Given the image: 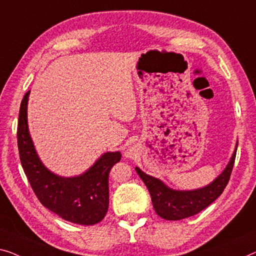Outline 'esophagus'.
Here are the masks:
<instances>
[{
  "instance_id": "obj_1",
  "label": "esophagus",
  "mask_w": 256,
  "mask_h": 256,
  "mask_svg": "<svg viewBox=\"0 0 256 256\" xmlns=\"http://www.w3.org/2000/svg\"><path fill=\"white\" fill-rule=\"evenodd\" d=\"M132 155H133V152L132 150H126V152H125V156H126V158H132Z\"/></svg>"
}]
</instances>
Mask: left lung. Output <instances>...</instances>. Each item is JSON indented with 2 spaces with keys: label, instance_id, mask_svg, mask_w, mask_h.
Segmentation results:
<instances>
[{
  "label": "left lung",
  "instance_id": "left-lung-1",
  "mask_svg": "<svg viewBox=\"0 0 256 256\" xmlns=\"http://www.w3.org/2000/svg\"><path fill=\"white\" fill-rule=\"evenodd\" d=\"M237 147L238 144H236L234 154L223 172L214 179L210 184L196 190H179L170 188L161 179L150 176L140 170V168L136 166V174L150 190L152 207L156 214L168 220H179L196 215L212 204L223 193L228 185L234 164Z\"/></svg>",
  "mask_w": 256,
  "mask_h": 256
}]
</instances>
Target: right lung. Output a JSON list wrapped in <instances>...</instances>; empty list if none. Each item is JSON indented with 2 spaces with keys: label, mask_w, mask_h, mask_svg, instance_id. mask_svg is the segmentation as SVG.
Instances as JSON below:
<instances>
[{
  "label": "right lung",
  "mask_w": 256,
  "mask_h": 256,
  "mask_svg": "<svg viewBox=\"0 0 256 256\" xmlns=\"http://www.w3.org/2000/svg\"><path fill=\"white\" fill-rule=\"evenodd\" d=\"M30 90L19 109L17 141L22 166L42 206L68 222L94 226L109 207V172L120 161V152H106L90 169L74 177H62L46 168L38 155L28 123Z\"/></svg>",
  "instance_id": "1"
}]
</instances>
